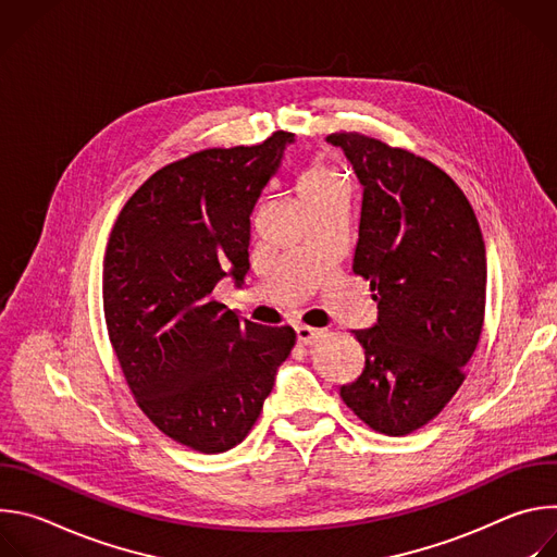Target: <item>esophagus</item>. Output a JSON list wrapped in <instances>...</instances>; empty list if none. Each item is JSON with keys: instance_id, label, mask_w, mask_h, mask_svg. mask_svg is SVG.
Returning <instances> with one entry per match:
<instances>
[{"instance_id": "34e87169", "label": "esophagus", "mask_w": 557, "mask_h": 557, "mask_svg": "<svg viewBox=\"0 0 557 557\" xmlns=\"http://www.w3.org/2000/svg\"><path fill=\"white\" fill-rule=\"evenodd\" d=\"M295 335H297V342H299L301 346H310V344H314V342H320L322 337H326L324 331H317V329L301 326V324L295 326Z\"/></svg>"}]
</instances>
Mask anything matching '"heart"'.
Listing matches in <instances>:
<instances>
[{"label": "heart", "instance_id": "obj_1", "mask_svg": "<svg viewBox=\"0 0 557 557\" xmlns=\"http://www.w3.org/2000/svg\"><path fill=\"white\" fill-rule=\"evenodd\" d=\"M337 189H344L342 178L324 161H308L306 165H301L297 170L295 191H297L299 205L308 202V200H314V198L329 196V194H333Z\"/></svg>", "mask_w": 557, "mask_h": 557}]
</instances>
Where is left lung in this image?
I'll return each instance as SVG.
<instances>
[{
  "instance_id": "8db88e82",
  "label": "left lung",
  "mask_w": 557,
  "mask_h": 557,
  "mask_svg": "<svg viewBox=\"0 0 557 557\" xmlns=\"http://www.w3.org/2000/svg\"><path fill=\"white\" fill-rule=\"evenodd\" d=\"M342 147L361 187L352 273L370 282L376 324L352 331L366 368L344 404L374 432L406 436L451 401L485 322L483 233L460 187L425 158L359 132Z\"/></svg>"
}]
</instances>
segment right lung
<instances>
[{
    "instance_id": "1",
    "label": "right lung",
    "mask_w": 557,
    "mask_h": 557,
    "mask_svg": "<svg viewBox=\"0 0 557 557\" xmlns=\"http://www.w3.org/2000/svg\"><path fill=\"white\" fill-rule=\"evenodd\" d=\"M293 134L196 151L149 176L121 209L103 260L112 348L147 419L202 454L256 425L290 326L240 320L211 297L222 277L245 284L253 207Z\"/></svg>"
}]
</instances>
